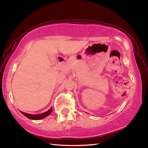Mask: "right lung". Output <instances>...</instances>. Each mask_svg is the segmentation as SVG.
I'll use <instances>...</instances> for the list:
<instances>
[{"label": "right lung", "mask_w": 148, "mask_h": 148, "mask_svg": "<svg viewBox=\"0 0 148 148\" xmlns=\"http://www.w3.org/2000/svg\"><path fill=\"white\" fill-rule=\"evenodd\" d=\"M52 110H53V109H52V108H51L50 109L47 111V112H45L42 114H30L23 112H21H21L23 115H25L26 117H27L28 118L30 119V120H41V119L45 118L46 116H47L48 115L50 114L52 112Z\"/></svg>", "instance_id": "1"}]
</instances>
